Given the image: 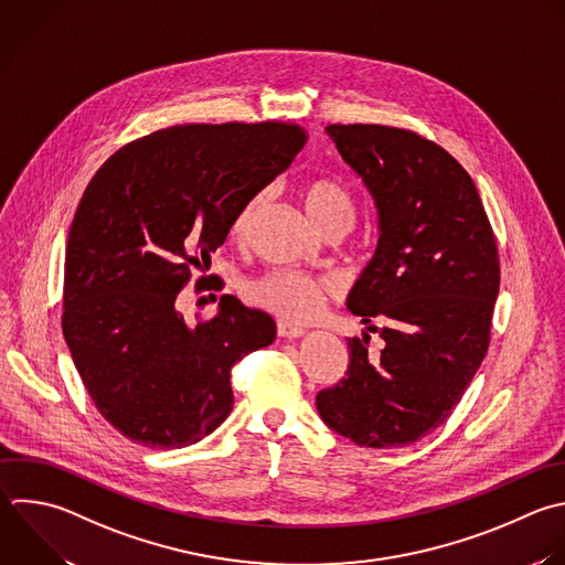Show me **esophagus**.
Instances as JSON below:
<instances>
[{"instance_id": "obj_1", "label": "esophagus", "mask_w": 565, "mask_h": 565, "mask_svg": "<svg viewBox=\"0 0 565 565\" xmlns=\"http://www.w3.org/2000/svg\"><path fill=\"white\" fill-rule=\"evenodd\" d=\"M278 335L280 338H300V335H305V329L298 327V324H291L287 320H280L278 322Z\"/></svg>"}]
</instances>
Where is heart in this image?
Returning a JSON list of instances; mask_svg holds the SVG:
<instances>
[{
  "label": "heart",
  "instance_id": "1",
  "mask_svg": "<svg viewBox=\"0 0 565 565\" xmlns=\"http://www.w3.org/2000/svg\"><path fill=\"white\" fill-rule=\"evenodd\" d=\"M302 207L309 221L324 230L329 225L351 227L355 216V201L351 188L338 177H318L300 190ZM260 196H252L241 205L232 221V236L243 238L254 221ZM247 298L285 320H311L316 318L329 298L338 294V285L324 278L309 276L298 269H271L245 287Z\"/></svg>",
  "mask_w": 565,
  "mask_h": 565
}]
</instances>
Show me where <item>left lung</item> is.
<instances>
[{"instance_id": "1", "label": "left lung", "mask_w": 565, "mask_h": 565, "mask_svg": "<svg viewBox=\"0 0 565 565\" xmlns=\"http://www.w3.org/2000/svg\"><path fill=\"white\" fill-rule=\"evenodd\" d=\"M375 199L380 241L349 294L384 340L349 338L344 377L316 395L335 433L397 448L433 433L459 404L488 344L499 294L497 241L470 174L435 141L377 124L327 126Z\"/></svg>"}]
</instances>
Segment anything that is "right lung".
Here are the masks:
<instances>
[{
    "label": "right lung",
    "instance_id": "add662e5",
    "mask_svg": "<svg viewBox=\"0 0 565 565\" xmlns=\"http://www.w3.org/2000/svg\"><path fill=\"white\" fill-rule=\"evenodd\" d=\"M305 143L291 121L172 126L117 150L88 183L66 245L62 329L97 411L130 441L181 448L210 435L234 406L232 366L274 342V318L234 296L194 327L177 298Z\"/></svg>",
    "mask_w": 565,
    "mask_h": 565
}]
</instances>
